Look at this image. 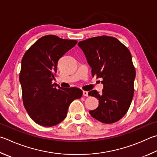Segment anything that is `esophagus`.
<instances>
[{
	"instance_id": "34e87169",
	"label": "esophagus",
	"mask_w": 157,
	"mask_h": 157,
	"mask_svg": "<svg viewBox=\"0 0 157 157\" xmlns=\"http://www.w3.org/2000/svg\"><path fill=\"white\" fill-rule=\"evenodd\" d=\"M83 95L85 96V97H88V91L84 90L83 91Z\"/></svg>"
}]
</instances>
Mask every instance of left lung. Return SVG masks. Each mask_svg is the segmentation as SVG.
Segmentation results:
<instances>
[{"label":"left lung","mask_w":157,"mask_h":157,"mask_svg":"<svg viewBox=\"0 0 157 157\" xmlns=\"http://www.w3.org/2000/svg\"><path fill=\"white\" fill-rule=\"evenodd\" d=\"M92 75L102 78V93L96 90L88 95L99 99V106L90 115L104 124H113L126 115L134 95L136 71L130 51L114 37H93L79 42Z\"/></svg>","instance_id":"obj_1"}]
</instances>
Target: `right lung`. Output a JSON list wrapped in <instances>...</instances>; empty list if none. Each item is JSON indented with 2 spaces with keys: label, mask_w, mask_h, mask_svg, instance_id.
I'll use <instances>...</instances> for the list:
<instances>
[{
  "label": "right lung",
  "mask_w": 157,
  "mask_h": 157,
  "mask_svg": "<svg viewBox=\"0 0 157 157\" xmlns=\"http://www.w3.org/2000/svg\"><path fill=\"white\" fill-rule=\"evenodd\" d=\"M77 42L44 36L31 45L22 59L19 79L23 104L30 117L40 126L51 127L60 123L71 102L82 96L78 88H62L52 83L59 59Z\"/></svg>",
  "instance_id": "right-lung-1"
}]
</instances>
